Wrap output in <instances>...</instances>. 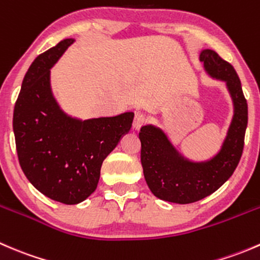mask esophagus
<instances>
[{
    "instance_id": "1",
    "label": "esophagus",
    "mask_w": 260,
    "mask_h": 260,
    "mask_svg": "<svg viewBox=\"0 0 260 260\" xmlns=\"http://www.w3.org/2000/svg\"><path fill=\"white\" fill-rule=\"evenodd\" d=\"M147 120H148V117H147L146 114H143V113H136V115H135V120H133V128L138 131L141 127H142V125L146 124Z\"/></svg>"
}]
</instances>
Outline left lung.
<instances>
[{
  "instance_id": "left-lung-1",
  "label": "left lung",
  "mask_w": 260,
  "mask_h": 260,
  "mask_svg": "<svg viewBox=\"0 0 260 260\" xmlns=\"http://www.w3.org/2000/svg\"><path fill=\"white\" fill-rule=\"evenodd\" d=\"M200 61L211 78L225 81L234 114L221 148L206 161L186 158L161 128L153 124L141 128V162L146 182L156 198L169 203L191 204L211 195L229 180L243 153L248 104L239 77L233 65L214 50H203Z\"/></svg>"
}]
</instances>
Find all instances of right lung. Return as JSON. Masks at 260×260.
<instances>
[{
  "instance_id": "obj_1",
  "label": "right lung",
  "mask_w": 260,
  "mask_h": 260,
  "mask_svg": "<svg viewBox=\"0 0 260 260\" xmlns=\"http://www.w3.org/2000/svg\"><path fill=\"white\" fill-rule=\"evenodd\" d=\"M74 39L39 55L28 68L14 109L20 166L27 180L51 200L75 205L95 191L104 158L132 127L133 112L79 119L57 104L50 69Z\"/></svg>"
}]
</instances>
